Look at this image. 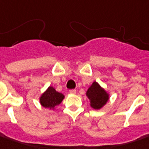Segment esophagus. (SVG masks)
<instances>
[{
  "instance_id": "esophagus-1",
  "label": "esophagus",
  "mask_w": 149,
  "mask_h": 149,
  "mask_svg": "<svg viewBox=\"0 0 149 149\" xmlns=\"http://www.w3.org/2000/svg\"><path fill=\"white\" fill-rule=\"evenodd\" d=\"M69 93L70 94H72V95H75V94L77 93V91L74 90V89H73V90H70Z\"/></svg>"
}]
</instances>
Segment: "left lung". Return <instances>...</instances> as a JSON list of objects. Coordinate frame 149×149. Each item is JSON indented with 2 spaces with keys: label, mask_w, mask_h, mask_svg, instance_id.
I'll use <instances>...</instances> for the list:
<instances>
[{
  "label": "left lung",
  "mask_w": 149,
  "mask_h": 149,
  "mask_svg": "<svg viewBox=\"0 0 149 149\" xmlns=\"http://www.w3.org/2000/svg\"><path fill=\"white\" fill-rule=\"evenodd\" d=\"M86 95L89 99L91 107L94 110H100L110 99V94L95 81L87 89Z\"/></svg>",
  "instance_id": "8db88e82"
}]
</instances>
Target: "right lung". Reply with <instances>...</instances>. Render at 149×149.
<instances>
[{
    "label": "right lung",
    "mask_w": 149,
    "mask_h": 149,
    "mask_svg": "<svg viewBox=\"0 0 149 149\" xmlns=\"http://www.w3.org/2000/svg\"><path fill=\"white\" fill-rule=\"evenodd\" d=\"M64 99V95L55 90L53 86H49L47 90L42 93L39 97V103L43 107L49 110H54L56 106Z\"/></svg>",
    "instance_id": "add662e5"
}]
</instances>
